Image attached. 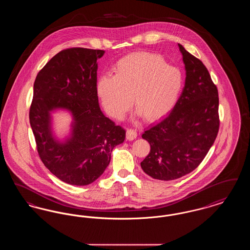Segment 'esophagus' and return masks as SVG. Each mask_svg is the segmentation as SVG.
<instances>
[{
  "instance_id": "esophagus-1",
  "label": "esophagus",
  "mask_w": 250,
  "mask_h": 250,
  "mask_svg": "<svg viewBox=\"0 0 250 250\" xmlns=\"http://www.w3.org/2000/svg\"><path fill=\"white\" fill-rule=\"evenodd\" d=\"M137 138V132L134 129H127L126 130V139L128 141H133Z\"/></svg>"
}]
</instances>
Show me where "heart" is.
Segmentation results:
<instances>
[{
    "label": "heart",
    "mask_w": 250,
    "mask_h": 250,
    "mask_svg": "<svg viewBox=\"0 0 250 250\" xmlns=\"http://www.w3.org/2000/svg\"><path fill=\"white\" fill-rule=\"evenodd\" d=\"M183 88L181 70L150 52L123 57L115 65V75L102 76L96 83L97 95L110 117L123 119L133 101L138 115L148 122L167 115L176 106Z\"/></svg>",
    "instance_id": "b5f03b06"
}]
</instances>
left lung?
<instances>
[{"label": "left lung", "mask_w": 250, "mask_h": 250, "mask_svg": "<svg viewBox=\"0 0 250 250\" xmlns=\"http://www.w3.org/2000/svg\"><path fill=\"white\" fill-rule=\"evenodd\" d=\"M186 83L176 106L166 118L144 131L151 150L141 166L152 178L170 181L202 163L219 129L218 92L201 60L178 44Z\"/></svg>", "instance_id": "8db88e82"}]
</instances>
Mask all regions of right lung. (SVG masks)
Listing matches in <instances>:
<instances>
[{"label":"right lung","instance_id":"right-lung-1","mask_svg":"<svg viewBox=\"0 0 250 250\" xmlns=\"http://www.w3.org/2000/svg\"><path fill=\"white\" fill-rule=\"evenodd\" d=\"M101 49H63L48 61L36 76L30 107V124L40 159L61 181L86 186L102 175L113 148L125 139V130L101 111L96 91L97 59ZM69 110L72 135L55 139L51 111Z\"/></svg>","mask_w":250,"mask_h":250}]
</instances>
